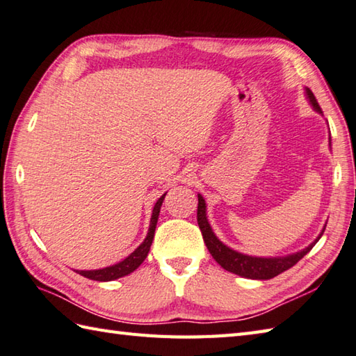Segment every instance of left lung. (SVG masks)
<instances>
[{
    "mask_svg": "<svg viewBox=\"0 0 356 356\" xmlns=\"http://www.w3.org/2000/svg\"><path fill=\"white\" fill-rule=\"evenodd\" d=\"M306 95L310 101V104L314 106L316 112L323 113L320 104L315 98L314 93H312L310 89L306 87ZM197 220H198V226L202 234V239L207 245V249L210 252V255L213 257V259L218 263L222 269H226L227 272H232L235 275H239V277L244 278H250V280H270L275 278L277 275L286 272L290 267H293L298 261L307 255V253L312 250V248L318 243L324 234V229L318 238L312 243L309 248L302 249L300 252L293 253V255H287V257H278V258H259V257H249L244 255V253H239L236 250H232L227 248L226 244H222L218 238L215 236L212 232V227L207 221L206 216V201L204 198L198 195V210H197Z\"/></svg>",
    "mask_w": 356,
    "mask_h": 356,
    "instance_id": "8db88e82",
    "label": "left lung"
}]
</instances>
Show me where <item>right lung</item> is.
I'll return each mask as SVG.
<instances>
[{
  "mask_svg": "<svg viewBox=\"0 0 356 356\" xmlns=\"http://www.w3.org/2000/svg\"><path fill=\"white\" fill-rule=\"evenodd\" d=\"M164 197H165V193L155 202L154 212H152V218H150V227H149L146 239H144V241L140 245H138V248L132 253H130V255L126 259H122V261H120V263L113 264V266L104 267V269H98V270H76V272L79 275H83L84 278H89V280H93V281H113V280H118L121 277H126V275L132 273L135 269H138V267L143 264V261L146 259L147 253L150 250L152 241H154V235H155V227H156V222H158L159 209H161Z\"/></svg>",
  "mask_w": 356,
  "mask_h": 356,
  "instance_id": "1",
  "label": "right lung"
}]
</instances>
